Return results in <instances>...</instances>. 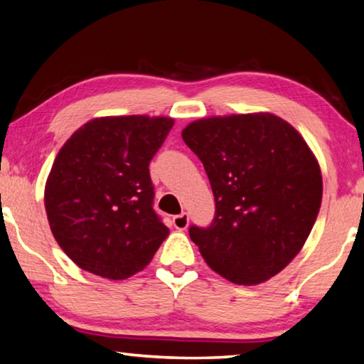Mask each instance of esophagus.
<instances>
[{"mask_svg": "<svg viewBox=\"0 0 364 364\" xmlns=\"http://www.w3.org/2000/svg\"><path fill=\"white\" fill-rule=\"evenodd\" d=\"M173 225H175V229L178 230H186L188 225H189V217L186 213H181L173 217Z\"/></svg>", "mask_w": 364, "mask_h": 364, "instance_id": "1", "label": "esophagus"}]
</instances>
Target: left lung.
I'll list each match as a JSON object with an SVG mask.
<instances>
[{
  "mask_svg": "<svg viewBox=\"0 0 364 364\" xmlns=\"http://www.w3.org/2000/svg\"><path fill=\"white\" fill-rule=\"evenodd\" d=\"M181 137L203 161L215 199L189 237L222 278L253 286L302 250L322 203V173L297 130L271 112L198 119Z\"/></svg>",
  "mask_w": 364,
  "mask_h": 364,
  "instance_id": "8db88e82",
  "label": "left lung"
}]
</instances>
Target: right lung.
I'll list each match as a JSON object with an SVG mask.
<instances>
[{
	"label": "right lung",
	"instance_id": "right-lung-1",
	"mask_svg": "<svg viewBox=\"0 0 364 364\" xmlns=\"http://www.w3.org/2000/svg\"><path fill=\"white\" fill-rule=\"evenodd\" d=\"M175 119L106 116L75 130L46 181L58 245L81 269L119 281L151 262L170 229L154 208L149 165Z\"/></svg>",
	"mask_w": 364,
	"mask_h": 364
}]
</instances>
